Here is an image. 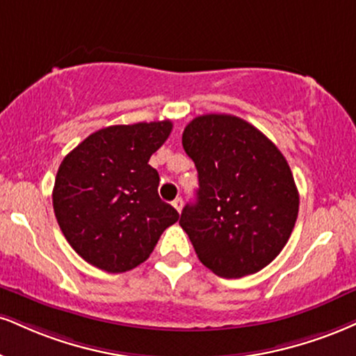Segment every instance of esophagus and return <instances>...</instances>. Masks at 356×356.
I'll return each instance as SVG.
<instances>
[{"instance_id":"obj_1","label":"esophagus","mask_w":356,"mask_h":356,"mask_svg":"<svg viewBox=\"0 0 356 356\" xmlns=\"http://www.w3.org/2000/svg\"><path fill=\"white\" fill-rule=\"evenodd\" d=\"M182 199H181V197H177V199H175L174 200V202H172V205H174V207H175V211H177V212H181L182 211Z\"/></svg>"}]
</instances>
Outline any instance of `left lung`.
I'll list each match as a JSON object with an SVG mask.
<instances>
[{
  "mask_svg": "<svg viewBox=\"0 0 356 356\" xmlns=\"http://www.w3.org/2000/svg\"><path fill=\"white\" fill-rule=\"evenodd\" d=\"M182 145L199 191L179 224L216 275L238 278L267 267L289 242L298 191L284 154L257 127L230 114L192 119Z\"/></svg>",
  "mask_w": 356,
  "mask_h": 356,
  "instance_id": "left-lung-1",
  "label": "left lung"
}]
</instances>
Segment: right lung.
<instances>
[{"label": "right lung", "mask_w": 356, "mask_h": 356, "mask_svg": "<svg viewBox=\"0 0 356 356\" xmlns=\"http://www.w3.org/2000/svg\"><path fill=\"white\" fill-rule=\"evenodd\" d=\"M170 131V121L109 126L63 159L53 189L54 213L86 262L109 273L131 270L179 220L177 211L157 194L159 174L149 165Z\"/></svg>", "instance_id": "1"}]
</instances>
